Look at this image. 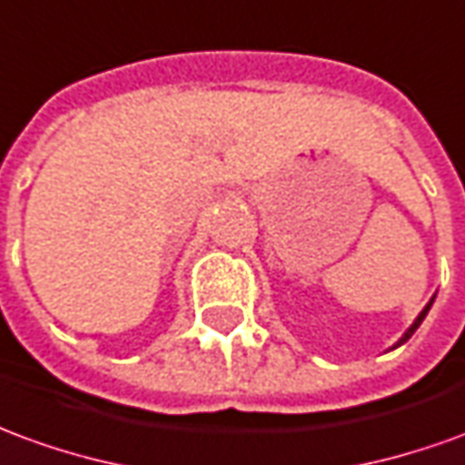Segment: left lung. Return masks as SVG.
I'll return each instance as SVG.
<instances>
[{
  "instance_id": "8db88e82",
  "label": "left lung",
  "mask_w": 465,
  "mask_h": 465,
  "mask_svg": "<svg viewBox=\"0 0 465 465\" xmlns=\"http://www.w3.org/2000/svg\"><path fill=\"white\" fill-rule=\"evenodd\" d=\"M430 304H433V300H430V302H428V304H425V310L420 312V314H418V320H415V322L411 324V327H408V332L402 334L401 340H398V345H395V347H401L402 342H408V340H411V334H413L415 330H418V327H420V322H423V320H425V314H428V310H430Z\"/></svg>"
}]
</instances>
